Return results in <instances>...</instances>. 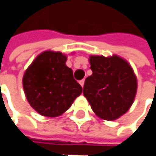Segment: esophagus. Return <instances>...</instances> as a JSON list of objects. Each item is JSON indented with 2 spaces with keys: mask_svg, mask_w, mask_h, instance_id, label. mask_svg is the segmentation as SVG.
<instances>
[{
  "mask_svg": "<svg viewBox=\"0 0 156 156\" xmlns=\"http://www.w3.org/2000/svg\"><path fill=\"white\" fill-rule=\"evenodd\" d=\"M79 84H80V85H81V87H84V84H85V79L80 80V81H79Z\"/></svg>",
  "mask_w": 156,
  "mask_h": 156,
  "instance_id": "1",
  "label": "esophagus"
}]
</instances>
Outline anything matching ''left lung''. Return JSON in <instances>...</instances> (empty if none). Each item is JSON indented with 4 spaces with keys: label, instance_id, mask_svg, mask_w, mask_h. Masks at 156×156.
<instances>
[{
    "label": "left lung",
    "instance_id": "obj_1",
    "mask_svg": "<svg viewBox=\"0 0 156 156\" xmlns=\"http://www.w3.org/2000/svg\"><path fill=\"white\" fill-rule=\"evenodd\" d=\"M89 62L93 74L85 80L84 96L99 118H120L132 105L136 93V78L131 66L117 55H92Z\"/></svg>",
    "mask_w": 156,
    "mask_h": 156
}]
</instances>
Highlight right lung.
Instances as JSON below:
<instances>
[{
	"label": "right lung",
	"instance_id": "add662e5",
	"mask_svg": "<svg viewBox=\"0 0 156 156\" xmlns=\"http://www.w3.org/2000/svg\"><path fill=\"white\" fill-rule=\"evenodd\" d=\"M66 61V55L61 51H45L36 57L23 76L26 97L43 116L62 115L82 93Z\"/></svg>",
	"mask_w": 156,
	"mask_h": 156
}]
</instances>
